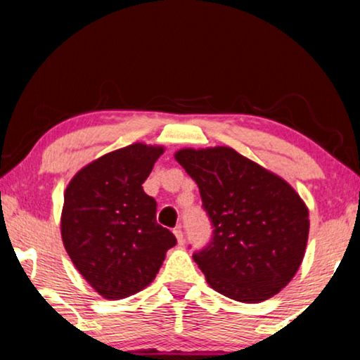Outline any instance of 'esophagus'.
<instances>
[{
  "label": "esophagus",
  "mask_w": 360,
  "mask_h": 360,
  "mask_svg": "<svg viewBox=\"0 0 360 360\" xmlns=\"http://www.w3.org/2000/svg\"><path fill=\"white\" fill-rule=\"evenodd\" d=\"M174 234H175V238H176V243H179L180 245L181 244H184V231H181V228H180V226H179V228H175L174 229Z\"/></svg>",
  "instance_id": "obj_1"
}]
</instances>
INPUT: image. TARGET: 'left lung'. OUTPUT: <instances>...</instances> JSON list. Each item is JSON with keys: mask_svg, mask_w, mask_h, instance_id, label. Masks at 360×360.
<instances>
[{"mask_svg": "<svg viewBox=\"0 0 360 360\" xmlns=\"http://www.w3.org/2000/svg\"><path fill=\"white\" fill-rule=\"evenodd\" d=\"M200 188L214 226L193 255L208 285L243 303L272 298L298 272L307 250L309 211L288 181L228 146L175 152Z\"/></svg>", "mask_w": 360, "mask_h": 360, "instance_id": "8db88e82", "label": "left lung"}]
</instances>
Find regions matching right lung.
<instances>
[{
	"label": "right lung",
	"instance_id": "1",
	"mask_svg": "<svg viewBox=\"0 0 360 360\" xmlns=\"http://www.w3.org/2000/svg\"><path fill=\"white\" fill-rule=\"evenodd\" d=\"M164 150L136 142L108 152L78 170L63 191V248L103 298L121 300L144 290L176 244L157 224L155 200L142 190Z\"/></svg>",
	"mask_w": 360,
	"mask_h": 360
}]
</instances>
